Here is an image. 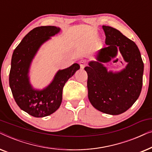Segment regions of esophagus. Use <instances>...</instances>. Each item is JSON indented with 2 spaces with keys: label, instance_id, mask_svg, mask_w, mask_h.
<instances>
[{
  "label": "esophagus",
  "instance_id": "esophagus-1",
  "mask_svg": "<svg viewBox=\"0 0 152 152\" xmlns=\"http://www.w3.org/2000/svg\"><path fill=\"white\" fill-rule=\"evenodd\" d=\"M87 64V61L86 60H81V61H80V67L81 68H84V66L86 65Z\"/></svg>",
  "mask_w": 152,
  "mask_h": 152
}]
</instances>
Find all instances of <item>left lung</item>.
Returning a JSON list of instances; mask_svg holds the SVG:
<instances>
[{
  "mask_svg": "<svg viewBox=\"0 0 152 152\" xmlns=\"http://www.w3.org/2000/svg\"><path fill=\"white\" fill-rule=\"evenodd\" d=\"M102 28L107 46L98 52L97 61H90L84 68L88 75V97L98 111L119 115L129 109L140 94L144 64L134 41L112 27ZM119 51L128 64L120 72H108L101 63L110 61Z\"/></svg>",
  "mask_w": 152,
  "mask_h": 152,
  "instance_id": "8db88e82",
  "label": "left lung"
}]
</instances>
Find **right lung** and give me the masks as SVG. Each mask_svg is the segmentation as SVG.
Returning a JSON list of instances; mask_svg holds the SVG:
<instances>
[{"mask_svg": "<svg viewBox=\"0 0 152 152\" xmlns=\"http://www.w3.org/2000/svg\"><path fill=\"white\" fill-rule=\"evenodd\" d=\"M59 31L60 28L55 26L34 28L25 36L12 55L9 83L14 100L20 109L36 118L45 117L59 109L64 85L80 68L78 64H73L59 70L53 82L41 91L35 90L30 84L28 72L33 58L41 45Z\"/></svg>", "mask_w": 152, "mask_h": 152, "instance_id": "right-lung-1", "label": "right lung"}]
</instances>
